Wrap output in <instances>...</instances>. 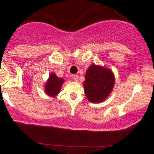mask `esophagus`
<instances>
[{"label":"esophagus","instance_id":"1","mask_svg":"<svg viewBox=\"0 0 154 154\" xmlns=\"http://www.w3.org/2000/svg\"><path fill=\"white\" fill-rule=\"evenodd\" d=\"M78 78L79 77L78 75H77V74H74V75L72 76V79L74 80V81H77V80H78Z\"/></svg>","mask_w":154,"mask_h":154}]
</instances>
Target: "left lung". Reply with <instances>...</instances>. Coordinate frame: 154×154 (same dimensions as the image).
I'll return each instance as SVG.
<instances>
[{
	"mask_svg": "<svg viewBox=\"0 0 154 154\" xmlns=\"http://www.w3.org/2000/svg\"><path fill=\"white\" fill-rule=\"evenodd\" d=\"M115 80L114 74L109 68L95 64L90 66L83 82L87 100L94 103L104 101L112 91Z\"/></svg>",
	"mask_w": 154,
	"mask_h": 154,
	"instance_id": "obj_1",
	"label": "left lung"
}]
</instances>
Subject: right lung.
Listing matches in <instances>:
<instances>
[{"label": "right lung", "instance_id": "add662e5", "mask_svg": "<svg viewBox=\"0 0 154 154\" xmlns=\"http://www.w3.org/2000/svg\"><path fill=\"white\" fill-rule=\"evenodd\" d=\"M64 82V79L62 77H58L55 73H51L44 86L45 92L50 97H56L60 92L62 86Z\"/></svg>", "mask_w": 154, "mask_h": 154}]
</instances>
